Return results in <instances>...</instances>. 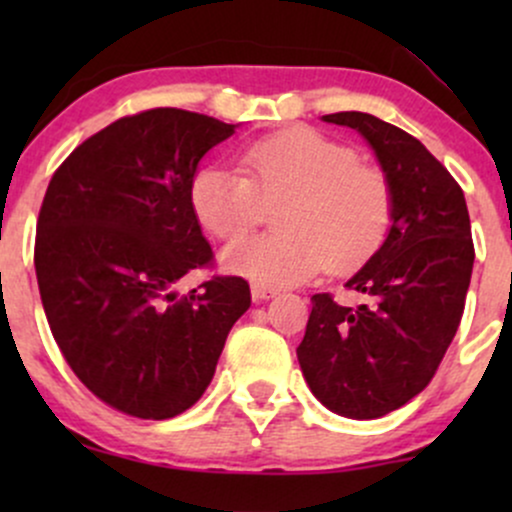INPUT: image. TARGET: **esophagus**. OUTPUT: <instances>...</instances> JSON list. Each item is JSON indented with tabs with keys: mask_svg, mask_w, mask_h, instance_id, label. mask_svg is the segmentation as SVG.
Here are the masks:
<instances>
[{
	"mask_svg": "<svg viewBox=\"0 0 512 512\" xmlns=\"http://www.w3.org/2000/svg\"><path fill=\"white\" fill-rule=\"evenodd\" d=\"M276 291L274 289H267V286H260V284H252V301L260 303V301H269V298H274Z\"/></svg>",
	"mask_w": 512,
	"mask_h": 512,
	"instance_id": "esophagus-1",
	"label": "esophagus"
}]
</instances>
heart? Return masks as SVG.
<instances>
[{
  "label": "heart",
  "mask_w": 512,
  "mask_h": 512,
  "mask_svg": "<svg viewBox=\"0 0 512 512\" xmlns=\"http://www.w3.org/2000/svg\"><path fill=\"white\" fill-rule=\"evenodd\" d=\"M245 173L211 166L192 180V211L204 231L238 240L264 219L281 233L250 238L223 252L226 272L267 289L301 284L322 269L351 272L370 260L395 221L385 170L358 161L354 146L310 127L281 129L243 151Z\"/></svg>",
  "instance_id": "heart-1"
}]
</instances>
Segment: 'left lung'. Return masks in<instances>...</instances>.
<instances>
[{"label":"left lung","mask_w":512,"mask_h":512,"mask_svg":"<svg viewBox=\"0 0 512 512\" xmlns=\"http://www.w3.org/2000/svg\"><path fill=\"white\" fill-rule=\"evenodd\" d=\"M325 122L361 132L395 192L383 248L346 281L366 301L315 293L296 349L313 395L349 419H378L431 383L460 327L474 267L462 187L416 137L368 113Z\"/></svg>","instance_id":"8db88e82"}]
</instances>
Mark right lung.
<instances>
[{"instance_id":"obj_1","label":"right lung","mask_w":512,"mask_h":512,"mask_svg":"<svg viewBox=\"0 0 512 512\" xmlns=\"http://www.w3.org/2000/svg\"><path fill=\"white\" fill-rule=\"evenodd\" d=\"M236 125L180 108L115 120L52 175L35 233V274L64 361L101 402L137 419H173L204 395L236 320L240 276L214 274L192 211L199 158Z\"/></svg>"}]
</instances>
